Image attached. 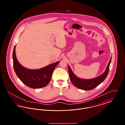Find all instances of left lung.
Returning <instances> with one entry per match:
<instances>
[{"mask_svg": "<svg viewBox=\"0 0 125 125\" xmlns=\"http://www.w3.org/2000/svg\"><path fill=\"white\" fill-rule=\"evenodd\" d=\"M111 60L112 57L107 65L105 71L102 74L97 77L91 79H83L78 78L73 73L69 66H68L69 77L72 83L80 89L85 90H90L94 89L98 85L101 84L107 77L109 71V66L111 62Z\"/></svg>", "mask_w": 125, "mask_h": 125, "instance_id": "left-lung-1", "label": "left lung"}]
</instances>
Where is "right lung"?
<instances>
[{"label":"right lung","mask_w":125,"mask_h":125,"mask_svg":"<svg viewBox=\"0 0 125 125\" xmlns=\"http://www.w3.org/2000/svg\"><path fill=\"white\" fill-rule=\"evenodd\" d=\"M15 46L13 54V65L14 71L20 80L27 86L33 89L44 87L50 82L54 68L60 61L51 64L43 68L32 70L27 69L18 62L15 54Z\"/></svg>","instance_id":"right-lung-1"}]
</instances>
